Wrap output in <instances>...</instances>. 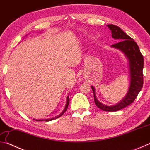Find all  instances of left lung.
<instances>
[{
  "instance_id": "1",
  "label": "left lung",
  "mask_w": 150,
  "mask_h": 150,
  "mask_svg": "<svg viewBox=\"0 0 150 150\" xmlns=\"http://www.w3.org/2000/svg\"><path fill=\"white\" fill-rule=\"evenodd\" d=\"M112 33V37L116 41V44L111 45L112 48L121 51L128 62L130 71V86L126 96L120 102L112 106H108L98 100L95 95V88L91 86L94 94V100L96 106L101 110L115 112L121 110L134 102L143 87L144 57L136 42L124 32L120 28L113 24L107 25Z\"/></svg>"
}]
</instances>
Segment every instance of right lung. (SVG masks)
<instances>
[{"label": "right lung", "instance_id": "obj_1", "mask_svg": "<svg viewBox=\"0 0 150 150\" xmlns=\"http://www.w3.org/2000/svg\"><path fill=\"white\" fill-rule=\"evenodd\" d=\"M69 96H67V100H66V105H65V108H64V109H63V110L62 111V112L61 113V114H59V115L58 116H55V117H54V118H48V119H35V118H34V120H36V121H45V122H47V121H51V120H55V119H56V118H59L60 116H62L63 114L65 113V112L67 110V108H68V105H69Z\"/></svg>", "mask_w": 150, "mask_h": 150}]
</instances>
